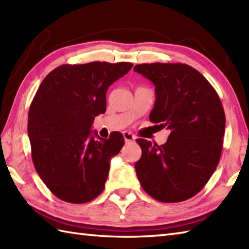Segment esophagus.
<instances>
[{
  "label": "esophagus",
  "mask_w": 249,
  "mask_h": 249,
  "mask_svg": "<svg viewBox=\"0 0 249 249\" xmlns=\"http://www.w3.org/2000/svg\"><path fill=\"white\" fill-rule=\"evenodd\" d=\"M123 136H124V139H125L126 142L135 141V139H136V137H135L133 134H131V133H129V131H124Z\"/></svg>",
  "instance_id": "1"
}]
</instances>
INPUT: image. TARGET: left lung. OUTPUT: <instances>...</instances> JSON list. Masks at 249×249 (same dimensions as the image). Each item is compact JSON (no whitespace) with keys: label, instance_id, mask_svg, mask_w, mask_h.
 Masks as SVG:
<instances>
[{"label":"left lung","instance_id":"left-lung-1","mask_svg":"<svg viewBox=\"0 0 249 249\" xmlns=\"http://www.w3.org/2000/svg\"><path fill=\"white\" fill-rule=\"evenodd\" d=\"M134 71L155 84L150 121L170 130L161 145L136 140L142 150L135 163L137 177L160 202L187 200L205 186L220 160L226 116L218 94L187 64H138Z\"/></svg>","mask_w":249,"mask_h":249}]
</instances>
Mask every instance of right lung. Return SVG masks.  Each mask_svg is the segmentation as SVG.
<instances>
[{"instance_id":"right-lung-1","label":"right lung","mask_w":249,"mask_h":249,"mask_svg":"<svg viewBox=\"0 0 249 249\" xmlns=\"http://www.w3.org/2000/svg\"><path fill=\"white\" fill-rule=\"evenodd\" d=\"M133 65L64 64L40 83L29 110L32 160L46 186L59 199L86 203L104 190L110 160L124 145V137L116 131L103 139L92 134L91 126L95 116L105 113L108 88Z\"/></svg>"}]
</instances>
